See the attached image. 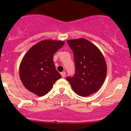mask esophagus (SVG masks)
<instances>
[{
	"label": "esophagus",
	"instance_id": "1",
	"mask_svg": "<svg viewBox=\"0 0 131 131\" xmlns=\"http://www.w3.org/2000/svg\"><path fill=\"white\" fill-rule=\"evenodd\" d=\"M61 75H62V77H66V72H65V71H62V72L61 73Z\"/></svg>",
	"mask_w": 131,
	"mask_h": 131
}]
</instances>
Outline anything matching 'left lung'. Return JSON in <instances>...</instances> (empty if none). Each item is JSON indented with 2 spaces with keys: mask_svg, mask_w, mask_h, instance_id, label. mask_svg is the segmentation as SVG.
<instances>
[{
  "mask_svg": "<svg viewBox=\"0 0 131 131\" xmlns=\"http://www.w3.org/2000/svg\"><path fill=\"white\" fill-rule=\"evenodd\" d=\"M73 51L75 63L74 77H67L73 91L81 96L95 93L101 87L107 74V65L96 46L84 38L68 40Z\"/></svg>",
  "mask_w": 131,
  "mask_h": 131,
  "instance_id": "8db88e82",
  "label": "left lung"
}]
</instances>
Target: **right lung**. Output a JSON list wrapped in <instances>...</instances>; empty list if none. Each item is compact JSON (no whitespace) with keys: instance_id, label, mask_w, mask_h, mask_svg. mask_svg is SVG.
Listing matches in <instances>:
<instances>
[{"instance_id":"1","label":"right lung","mask_w":131,"mask_h":131,"mask_svg":"<svg viewBox=\"0 0 131 131\" xmlns=\"http://www.w3.org/2000/svg\"><path fill=\"white\" fill-rule=\"evenodd\" d=\"M63 45L62 40H41L25 54L19 65V77L29 91L42 96L62 77L56 69L53 56Z\"/></svg>"}]
</instances>
